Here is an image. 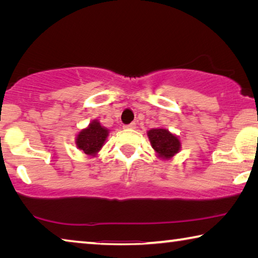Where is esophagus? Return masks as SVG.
I'll use <instances>...</instances> for the list:
<instances>
[{
  "mask_svg": "<svg viewBox=\"0 0 258 258\" xmlns=\"http://www.w3.org/2000/svg\"><path fill=\"white\" fill-rule=\"evenodd\" d=\"M135 127H137V124H135V123H131L128 125H124V128H126V130H134Z\"/></svg>",
  "mask_w": 258,
  "mask_h": 258,
  "instance_id": "1",
  "label": "esophagus"
}]
</instances>
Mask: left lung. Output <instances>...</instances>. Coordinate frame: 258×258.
<instances>
[{"label": "left lung", "mask_w": 258, "mask_h": 258, "mask_svg": "<svg viewBox=\"0 0 258 258\" xmlns=\"http://www.w3.org/2000/svg\"><path fill=\"white\" fill-rule=\"evenodd\" d=\"M148 139L157 157L163 160L172 159L181 150V140L167 128L157 127L147 132Z\"/></svg>", "instance_id": "8db88e82"}]
</instances>
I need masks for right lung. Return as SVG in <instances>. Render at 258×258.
I'll list each match as a JSON object with an SVG mask.
<instances>
[{
  "mask_svg": "<svg viewBox=\"0 0 258 258\" xmlns=\"http://www.w3.org/2000/svg\"><path fill=\"white\" fill-rule=\"evenodd\" d=\"M109 130L101 125L98 119H93L89 126L77 133L75 145L78 150L90 157H95L107 141Z\"/></svg>",
  "mask_w": 258,
  "mask_h": 258,
  "instance_id": "obj_1",
  "label": "right lung"
}]
</instances>
